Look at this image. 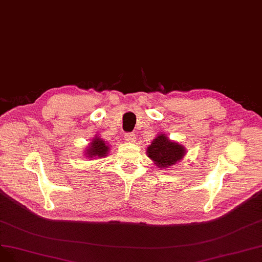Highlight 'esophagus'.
<instances>
[{
    "mask_svg": "<svg viewBox=\"0 0 262 262\" xmlns=\"http://www.w3.org/2000/svg\"><path fill=\"white\" fill-rule=\"evenodd\" d=\"M124 138H125V140H126V141H127V142H130V143H133V142L136 141V136H135V134H133V133H127V134H125Z\"/></svg>",
    "mask_w": 262,
    "mask_h": 262,
    "instance_id": "1",
    "label": "esophagus"
}]
</instances>
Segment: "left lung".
Returning <instances> with one entry per match:
<instances>
[{
    "mask_svg": "<svg viewBox=\"0 0 262 262\" xmlns=\"http://www.w3.org/2000/svg\"><path fill=\"white\" fill-rule=\"evenodd\" d=\"M186 155V148L160 133L147 148V156L160 170L175 165Z\"/></svg>",
    "mask_w": 262,
    "mask_h": 262,
    "instance_id": "left-lung-1",
    "label": "left lung"
}]
</instances>
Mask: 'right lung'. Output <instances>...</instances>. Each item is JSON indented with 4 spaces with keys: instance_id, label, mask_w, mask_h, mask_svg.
Masks as SVG:
<instances>
[{
    "instance_id": "obj_1",
    "label": "right lung",
    "mask_w": 262,
    "mask_h": 262,
    "mask_svg": "<svg viewBox=\"0 0 262 262\" xmlns=\"http://www.w3.org/2000/svg\"><path fill=\"white\" fill-rule=\"evenodd\" d=\"M110 151V146H107V142H105L102 138H100L98 135L96 137L92 138L90 145L83 151L86 158L90 159H101L107 157V154Z\"/></svg>"
}]
</instances>
